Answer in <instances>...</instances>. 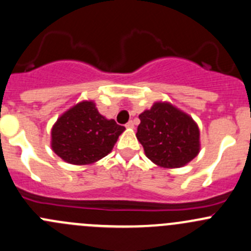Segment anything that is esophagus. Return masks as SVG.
<instances>
[{
	"instance_id": "34e87169",
	"label": "esophagus",
	"mask_w": 251,
	"mask_h": 251,
	"mask_svg": "<svg viewBox=\"0 0 251 251\" xmlns=\"http://www.w3.org/2000/svg\"><path fill=\"white\" fill-rule=\"evenodd\" d=\"M126 127H127V128H133V127H135V124H133V121H128V123L126 124Z\"/></svg>"
}]
</instances>
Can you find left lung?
<instances>
[{
	"instance_id": "8db88e82",
	"label": "left lung",
	"mask_w": 251,
	"mask_h": 251,
	"mask_svg": "<svg viewBox=\"0 0 251 251\" xmlns=\"http://www.w3.org/2000/svg\"><path fill=\"white\" fill-rule=\"evenodd\" d=\"M136 137L147 158L164 169H177L201 151V131L191 115L169 102H155L140 114Z\"/></svg>"
}]
</instances>
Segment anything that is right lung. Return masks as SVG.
<instances>
[{
  "label": "right lung",
  "mask_w": 251,
  "mask_h": 251,
  "mask_svg": "<svg viewBox=\"0 0 251 251\" xmlns=\"http://www.w3.org/2000/svg\"><path fill=\"white\" fill-rule=\"evenodd\" d=\"M125 131L100 114L93 100H81L62 114L50 130V148L65 163L91 165L110 153Z\"/></svg>",
  "instance_id": "1"
}]
</instances>
